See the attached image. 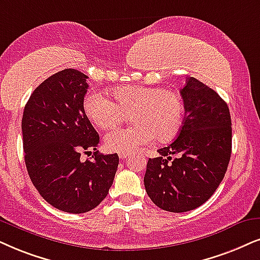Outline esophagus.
<instances>
[{
  "label": "esophagus",
  "mask_w": 260,
  "mask_h": 260,
  "mask_svg": "<svg viewBox=\"0 0 260 260\" xmlns=\"http://www.w3.org/2000/svg\"><path fill=\"white\" fill-rule=\"evenodd\" d=\"M119 157H120L121 159L128 158V157H129V153H119Z\"/></svg>",
  "instance_id": "34e87169"
}]
</instances>
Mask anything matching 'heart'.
<instances>
[{
	"instance_id": "obj_1",
	"label": "heart",
	"mask_w": 260,
	"mask_h": 260,
	"mask_svg": "<svg viewBox=\"0 0 260 260\" xmlns=\"http://www.w3.org/2000/svg\"><path fill=\"white\" fill-rule=\"evenodd\" d=\"M114 101L100 92H90L83 102L85 115L101 129H111L132 114L136 126L114 131L106 137L110 151L133 153L154 138L166 143L181 131L185 102L179 92L151 86H120L111 91Z\"/></svg>"
}]
</instances>
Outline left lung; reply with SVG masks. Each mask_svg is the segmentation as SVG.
<instances>
[{"label":"left lung","mask_w":260,"mask_h":260,"mask_svg":"<svg viewBox=\"0 0 260 260\" xmlns=\"http://www.w3.org/2000/svg\"><path fill=\"white\" fill-rule=\"evenodd\" d=\"M180 93L185 102L181 131L158 150L159 157L149 158L144 176L147 196L169 212L190 211L210 199L232 153L231 113L217 92L188 77Z\"/></svg>","instance_id":"8db88e82"}]
</instances>
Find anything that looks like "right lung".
Returning <instances> with one entry per match:
<instances>
[{
  "label": "right lung",
  "mask_w": 260,
  "mask_h": 260,
  "mask_svg": "<svg viewBox=\"0 0 260 260\" xmlns=\"http://www.w3.org/2000/svg\"><path fill=\"white\" fill-rule=\"evenodd\" d=\"M87 78L72 68L52 74L32 92L21 121L29 179L43 199L70 213L100 205L119 166L117 153L96 151L100 136L83 108ZM91 149L94 160L81 162Z\"/></svg>",
  "instance_id": "1"
}]
</instances>
